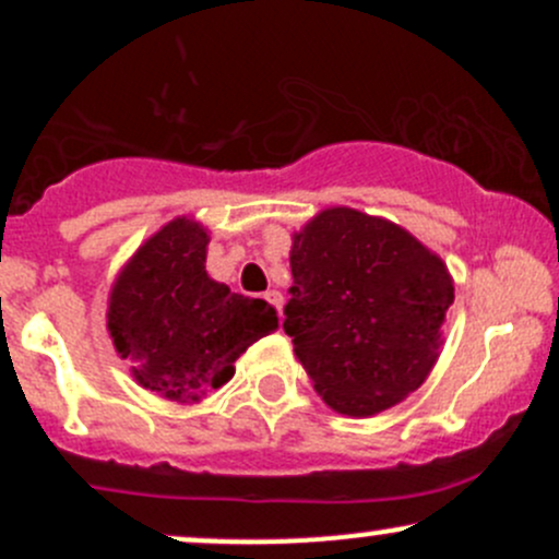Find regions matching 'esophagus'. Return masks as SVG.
Masks as SVG:
<instances>
[{"instance_id": "1", "label": "esophagus", "mask_w": 559, "mask_h": 559, "mask_svg": "<svg viewBox=\"0 0 559 559\" xmlns=\"http://www.w3.org/2000/svg\"><path fill=\"white\" fill-rule=\"evenodd\" d=\"M264 300H267L270 306H275V311H278V316H281V308H284V295H281V292H275V289L264 292Z\"/></svg>"}]
</instances>
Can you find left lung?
<instances>
[{
  "label": "left lung",
  "mask_w": 559,
  "mask_h": 559,
  "mask_svg": "<svg viewBox=\"0 0 559 559\" xmlns=\"http://www.w3.org/2000/svg\"><path fill=\"white\" fill-rule=\"evenodd\" d=\"M284 332L337 414L373 416L425 384L454 302L447 264L386 218L321 211L292 246Z\"/></svg>",
  "instance_id": "left-lung-1"
}]
</instances>
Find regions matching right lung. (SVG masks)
I'll use <instances>...</instances> for the list:
<instances>
[{
    "label": "right lung",
    "mask_w": 559,
    "mask_h": 559,
    "mask_svg": "<svg viewBox=\"0 0 559 559\" xmlns=\"http://www.w3.org/2000/svg\"><path fill=\"white\" fill-rule=\"evenodd\" d=\"M205 246L200 224L175 218L129 259L107 308L112 346L134 379L178 403L227 384L235 359L278 330L270 302L207 278Z\"/></svg>",
    "instance_id": "obj_1"
}]
</instances>
